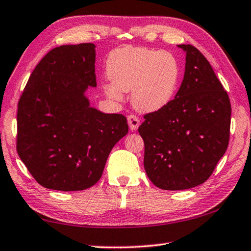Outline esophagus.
Wrapping results in <instances>:
<instances>
[{
	"instance_id": "esophagus-1",
	"label": "esophagus",
	"mask_w": 251,
	"mask_h": 251,
	"mask_svg": "<svg viewBox=\"0 0 251 251\" xmlns=\"http://www.w3.org/2000/svg\"><path fill=\"white\" fill-rule=\"evenodd\" d=\"M127 121H128V125H129V128L131 130H136L138 128V126L141 125V121H139V118L134 115V114H130L127 117Z\"/></svg>"
}]
</instances>
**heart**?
Segmentation results:
<instances>
[{"instance_id":"obj_1","label":"heart","mask_w":251,"mask_h":251,"mask_svg":"<svg viewBox=\"0 0 251 251\" xmlns=\"http://www.w3.org/2000/svg\"><path fill=\"white\" fill-rule=\"evenodd\" d=\"M106 73L110 84L105 91L114 100L122 92H131V103L143 113L165 107L173 100L179 80V65L171 53L138 46H124L113 50Z\"/></svg>"}]
</instances>
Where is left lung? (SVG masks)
<instances>
[{"mask_svg": "<svg viewBox=\"0 0 251 251\" xmlns=\"http://www.w3.org/2000/svg\"><path fill=\"white\" fill-rule=\"evenodd\" d=\"M186 52L185 75L175 99L144 115L138 127L144 167L156 187L182 190L205 182L227 151L231 105L207 58L193 45Z\"/></svg>", "mask_w": 251, "mask_h": 251, "instance_id": "obj_1", "label": "left lung"}]
</instances>
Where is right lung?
Returning <instances> with one entry per match:
<instances>
[{"instance_id": "1", "label": "right lung", "mask_w": 251, "mask_h": 251, "mask_svg": "<svg viewBox=\"0 0 251 251\" xmlns=\"http://www.w3.org/2000/svg\"><path fill=\"white\" fill-rule=\"evenodd\" d=\"M88 86H96L95 45H62L41 59L20 97L16 151L45 188L95 185L114 145L128 133L124 115L91 107Z\"/></svg>"}]
</instances>
